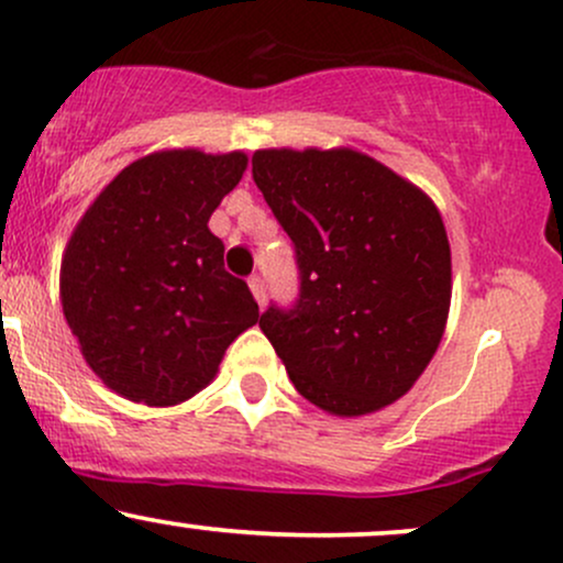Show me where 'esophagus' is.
<instances>
[{"label":"esophagus","instance_id":"obj_1","mask_svg":"<svg viewBox=\"0 0 563 563\" xmlns=\"http://www.w3.org/2000/svg\"><path fill=\"white\" fill-rule=\"evenodd\" d=\"M249 288H251V294H254L256 303L264 307V303H267V286H264V277L262 275H251L249 277Z\"/></svg>","mask_w":563,"mask_h":563}]
</instances>
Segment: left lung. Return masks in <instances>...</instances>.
I'll return each mask as SVG.
<instances>
[{
    "mask_svg": "<svg viewBox=\"0 0 563 563\" xmlns=\"http://www.w3.org/2000/svg\"><path fill=\"white\" fill-rule=\"evenodd\" d=\"M251 164L299 264L294 309L260 320L296 391L339 418L397 402L448 325L452 262L434 200L352 147H269Z\"/></svg>",
    "mask_w": 563,
    "mask_h": 563,
    "instance_id": "obj_1",
    "label": "left lung"
}]
</instances>
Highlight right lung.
I'll use <instances>...</instances> for the list:
<instances>
[{
    "instance_id": "1",
    "label": "right lung",
    "mask_w": 563,
    "mask_h": 563,
    "mask_svg": "<svg viewBox=\"0 0 563 563\" xmlns=\"http://www.w3.org/2000/svg\"><path fill=\"white\" fill-rule=\"evenodd\" d=\"M245 166L241 151L151 153L115 174L70 232L63 314L95 376L121 397L147 407L196 397L262 320L209 230Z\"/></svg>"
}]
</instances>
